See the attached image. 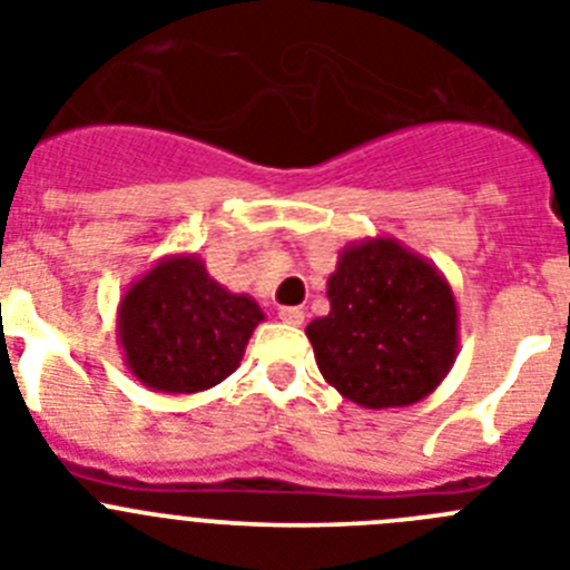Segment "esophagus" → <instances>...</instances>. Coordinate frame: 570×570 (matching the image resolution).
Here are the masks:
<instances>
[{"instance_id": "1", "label": "esophagus", "mask_w": 570, "mask_h": 570, "mask_svg": "<svg viewBox=\"0 0 570 570\" xmlns=\"http://www.w3.org/2000/svg\"><path fill=\"white\" fill-rule=\"evenodd\" d=\"M279 320L288 322V325H302V322H305V311H302V308H282Z\"/></svg>"}]
</instances>
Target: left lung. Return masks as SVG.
<instances>
[{
    "instance_id": "1",
    "label": "left lung",
    "mask_w": 570,
    "mask_h": 570,
    "mask_svg": "<svg viewBox=\"0 0 570 570\" xmlns=\"http://www.w3.org/2000/svg\"><path fill=\"white\" fill-rule=\"evenodd\" d=\"M328 316L305 334L328 385L362 407L434 394L460 351L456 296L434 262L394 236L351 242L328 276Z\"/></svg>"
}]
</instances>
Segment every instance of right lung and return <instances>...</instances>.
<instances>
[{
  "label": "right lung",
  "mask_w": 570,
  "mask_h": 570,
  "mask_svg": "<svg viewBox=\"0 0 570 570\" xmlns=\"http://www.w3.org/2000/svg\"><path fill=\"white\" fill-rule=\"evenodd\" d=\"M262 320L254 296L219 285L199 256L170 254L125 291L116 336L145 387L196 394L234 374Z\"/></svg>",
  "instance_id": "obj_1"
}]
</instances>
